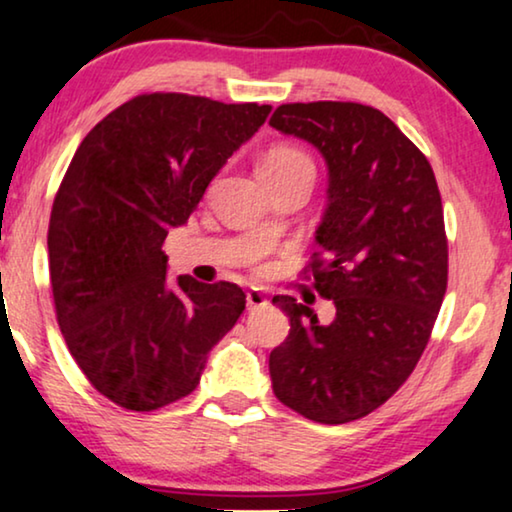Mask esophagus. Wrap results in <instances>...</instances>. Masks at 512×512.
<instances>
[{
  "mask_svg": "<svg viewBox=\"0 0 512 512\" xmlns=\"http://www.w3.org/2000/svg\"><path fill=\"white\" fill-rule=\"evenodd\" d=\"M247 305H249V310H263V307L270 305V300L265 298L263 291L249 289L247 291Z\"/></svg>",
  "mask_w": 512,
  "mask_h": 512,
  "instance_id": "obj_1",
  "label": "esophagus"
}]
</instances>
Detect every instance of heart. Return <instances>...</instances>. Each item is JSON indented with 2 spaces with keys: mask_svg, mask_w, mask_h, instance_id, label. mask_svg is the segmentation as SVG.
<instances>
[{
  "mask_svg": "<svg viewBox=\"0 0 512 512\" xmlns=\"http://www.w3.org/2000/svg\"><path fill=\"white\" fill-rule=\"evenodd\" d=\"M303 170H314L310 156L289 144L272 146V149L261 158V163H258V172H261V177L265 181L291 177V174L303 172ZM265 228L272 230V226H265Z\"/></svg>",
  "mask_w": 512,
  "mask_h": 512,
  "instance_id": "heart-1",
  "label": "heart"
}]
</instances>
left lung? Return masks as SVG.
I'll use <instances>...</instances> for the list:
<instances>
[{
    "mask_svg": "<svg viewBox=\"0 0 512 512\" xmlns=\"http://www.w3.org/2000/svg\"><path fill=\"white\" fill-rule=\"evenodd\" d=\"M270 125L312 144L326 163L312 270L314 289L335 305L331 324H321L296 298H272L291 321L270 354L272 391L312 422H354L408 380L443 305L438 184L424 153L366 104H282Z\"/></svg>",
    "mask_w": 512,
    "mask_h": 512,
    "instance_id": "obj_1",
    "label": "left lung"
}]
</instances>
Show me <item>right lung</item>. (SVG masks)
<instances>
[{
  "label": "right lung",
  "mask_w": 512,
  "mask_h": 512,
  "mask_svg": "<svg viewBox=\"0 0 512 512\" xmlns=\"http://www.w3.org/2000/svg\"><path fill=\"white\" fill-rule=\"evenodd\" d=\"M270 109L139 95L102 118L69 163L48 226L55 312L83 375L121 408L149 412L191 394L244 312L237 284L170 282L163 242Z\"/></svg>",
  "instance_id": "1"
}]
</instances>
